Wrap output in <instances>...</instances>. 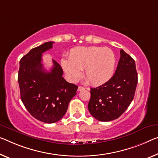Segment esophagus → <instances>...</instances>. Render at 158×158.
Returning a JSON list of instances; mask_svg holds the SVG:
<instances>
[{
    "mask_svg": "<svg viewBox=\"0 0 158 158\" xmlns=\"http://www.w3.org/2000/svg\"><path fill=\"white\" fill-rule=\"evenodd\" d=\"M85 88L83 87H81V86H79L78 88H77V91H81V90H83V89H85Z\"/></svg>",
    "mask_w": 158,
    "mask_h": 158,
    "instance_id": "1",
    "label": "esophagus"
}]
</instances>
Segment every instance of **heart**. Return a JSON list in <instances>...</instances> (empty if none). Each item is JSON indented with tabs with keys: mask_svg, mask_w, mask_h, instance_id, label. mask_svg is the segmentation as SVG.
<instances>
[{
	"mask_svg": "<svg viewBox=\"0 0 158 158\" xmlns=\"http://www.w3.org/2000/svg\"><path fill=\"white\" fill-rule=\"evenodd\" d=\"M60 64L70 81H76L84 69V76L92 85H101L113 76L116 59L109 48L77 47L70 51L69 60L62 59Z\"/></svg>",
	"mask_w": 158,
	"mask_h": 158,
	"instance_id": "heart-1",
	"label": "heart"
}]
</instances>
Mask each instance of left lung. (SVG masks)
Wrapping results in <instances>:
<instances>
[{
    "label": "left lung",
    "mask_w": 158,
    "mask_h": 158,
    "mask_svg": "<svg viewBox=\"0 0 158 158\" xmlns=\"http://www.w3.org/2000/svg\"><path fill=\"white\" fill-rule=\"evenodd\" d=\"M120 54L117 68L111 78L102 85L90 89L88 110L98 121L116 119L134 98L138 83L135 60L123 49Z\"/></svg>",
    "instance_id": "obj_1"
}]
</instances>
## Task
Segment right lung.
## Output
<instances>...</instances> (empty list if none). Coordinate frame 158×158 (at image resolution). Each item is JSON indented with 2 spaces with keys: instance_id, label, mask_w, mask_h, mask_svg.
Returning a JSON list of instances; mask_svg holds the SVG:
<instances>
[{
  "instance_id": "add662e5",
  "label": "right lung",
  "mask_w": 158,
  "mask_h": 158,
  "mask_svg": "<svg viewBox=\"0 0 158 158\" xmlns=\"http://www.w3.org/2000/svg\"><path fill=\"white\" fill-rule=\"evenodd\" d=\"M53 44H43L22 58L18 79L25 108L33 117L47 123L61 119L78 87L63 77L62 68L56 60H53L51 71L44 69L42 54L52 48Z\"/></svg>"
}]
</instances>
